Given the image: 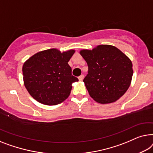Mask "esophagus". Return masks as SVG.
I'll use <instances>...</instances> for the list:
<instances>
[{
	"label": "esophagus",
	"mask_w": 153,
	"mask_h": 153,
	"mask_svg": "<svg viewBox=\"0 0 153 153\" xmlns=\"http://www.w3.org/2000/svg\"><path fill=\"white\" fill-rule=\"evenodd\" d=\"M78 79H79V81L83 80V79H84V75H81V76H79L78 77Z\"/></svg>",
	"instance_id": "1"
}]
</instances>
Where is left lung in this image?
<instances>
[{"instance_id": "1", "label": "left lung", "mask_w": 153, "mask_h": 153, "mask_svg": "<svg viewBox=\"0 0 153 153\" xmlns=\"http://www.w3.org/2000/svg\"><path fill=\"white\" fill-rule=\"evenodd\" d=\"M79 54L88 65V74L83 82L94 100L107 104L126 93L133 75L132 63L128 56L111 45L83 49Z\"/></svg>"}]
</instances>
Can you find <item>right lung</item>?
Segmentation results:
<instances>
[{"label":"right lung","instance_id":"right-lung-1","mask_svg":"<svg viewBox=\"0 0 153 153\" xmlns=\"http://www.w3.org/2000/svg\"><path fill=\"white\" fill-rule=\"evenodd\" d=\"M75 50L61 53L56 48L40 51L23 64V82L32 97L46 105H55L66 100L72 84L78 81L72 76L68 62Z\"/></svg>","mask_w":153,"mask_h":153}]
</instances>
